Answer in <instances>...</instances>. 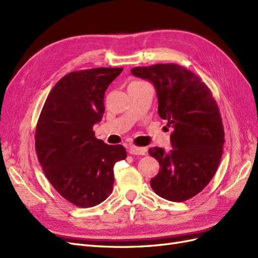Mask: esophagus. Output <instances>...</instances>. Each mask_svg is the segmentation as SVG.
<instances>
[{
    "mask_svg": "<svg viewBox=\"0 0 258 258\" xmlns=\"http://www.w3.org/2000/svg\"><path fill=\"white\" fill-rule=\"evenodd\" d=\"M129 153L131 155H145L146 154V148L139 147V146H130L129 147Z\"/></svg>",
    "mask_w": 258,
    "mask_h": 258,
    "instance_id": "obj_1",
    "label": "esophagus"
}]
</instances>
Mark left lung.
I'll use <instances>...</instances> for the list:
<instances>
[{"instance_id": "obj_1", "label": "left lung", "mask_w": 258, "mask_h": 258, "mask_svg": "<svg viewBox=\"0 0 258 258\" xmlns=\"http://www.w3.org/2000/svg\"><path fill=\"white\" fill-rule=\"evenodd\" d=\"M131 73L154 84L158 114L173 129L169 153L148 150L160 166L152 188L170 201L188 200L210 183L221 162L225 134L220 108L200 77L178 64L138 67Z\"/></svg>"}]
</instances>
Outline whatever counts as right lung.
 Returning <instances> with one entry per match:
<instances>
[{"label":"right lung","instance_id":"add662e5","mask_svg":"<svg viewBox=\"0 0 258 258\" xmlns=\"http://www.w3.org/2000/svg\"><path fill=\"white\" fill-rule=\"evenodd\" d=\"M121 71L95 68L64 75L38 117V161L53 188L76 207H95L110 196L114 165L127 157L122 145H108L92 130L104 113V92Z\"/></svg>","mask_w":258,"mask_h":258}]
</instances>
